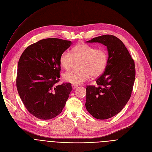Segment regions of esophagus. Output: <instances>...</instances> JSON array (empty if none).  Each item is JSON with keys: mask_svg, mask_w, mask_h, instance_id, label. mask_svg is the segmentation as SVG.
<instances>
[{"mask_svg": "<svg viewBox=\"0 0 152 152\" xmlns=\"http://www.w3.org/2000/svg\"><path fill=\"white\" fill-rule=\"evenodd\" d=\"M77 85H75V84H73L72 85V88H73V89H75L76 88H77Z\"/></svg>", "mask_w": 152, "mask_h": 152, "instance_id": "esophagus-1", "label": "esophagus"}]
</instances>
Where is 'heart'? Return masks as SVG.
Instances as JSON below:
<instances>
[{"label":"heart","instance_id":"heart-1","mask_svg":"<svg viewBox=\"0 0 152 152\" xmlns=\"http://www.w3.org/2000/svg\"><path fill=\"white\" fill-rule=\"evenodd\" d=\"M59 61L61 67L66 70H70L75 62L80 61V70L68 72L63 75L65 80L77 85L86 82L90 75L96 77L104 72L108 62V54L104 49L80 44L72 49L71 53L63 52Z\"/></svg>","mask_w":152,"mask_h":152}]
</instances>
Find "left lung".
<instances>
[{"instance_id": "left-lung-1", "label": "left lung", "mask_w": 152, "mask_h": 152, "mask_svg": "<svg viewBox=\"0 0 152 152\" xmlns=\"http://www.w3.org/2000/svg\"><path fill=\"white\" fill-rule=\"evenodd\" d=\"M87 42L106 46L108 62L97 86H86V109L94 118L105 120L118 114L129 101L135 78V62L123 42L112 35L93 38Z\"/></svg>"}]
</instances>
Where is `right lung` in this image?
Returning <instances> with one entry per match:
<instances>
[{"label": "right lung", "instance_id": "add662e5", "mask_svg": "<svg viewBox=\"0 0 152 152\" xmlns=\"http://www.w3.org/2000/svg\"><path fill=\"white\" fill-rule=\"evenodd\" d=\"M72 45L70 41L46 38L29 46L18 63L16 85L28 111L41 120L59 115L72 90L70 83L59 81L60 55Z\"/></svg>", "mask_w": 152, "mask_h": 152}]
</instances>
